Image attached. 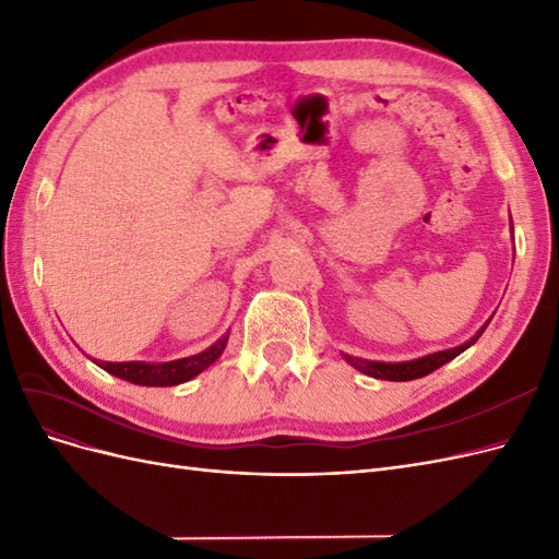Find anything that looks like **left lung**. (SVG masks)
<instances>
[{
    "mask_svg": "<svg viewBox=\"0 0 559 559\" xmlns=\"http://www.w3.org/2000/svg\"><path fill=\"white\" fill-rule=\"evenodd\" d=\"M489 324V321H487ZM487 324L471 337L468 343L460 345V347H452V349H443V352H433L427 354V357H419L413 361H399V364H389V361H368V359H359V357H349V354H343L345 361L349 366H354L357 370H361L364 376L370 378H378V380H392V382H408V380H417V378H425L429 373H433L436 368H441L443 364L452 361L454 357H460L464 349H468L473 343L478 341L483 335V331L487 329Z\"/></svg>",
    "mask_w": 559,
    "mask_h": 559,
    "instance_id": "8db88e82",
    "label": "left lung"
}]
</instances>
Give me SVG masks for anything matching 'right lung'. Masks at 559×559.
<instances>
[{
    "instance_id": "1",
    "label": "right lung",
    "mask_w": 559,
    "mask_h": 559,
    "mask_svg": "<svg viewBox=\"0 0 559 559\" xmlns=\"http://www.w3.org/2000/svg\"><path fill=\"white\" fill-rule=\"evenodd\" d=\"M228 335L218 337V341L207 347L205 352L193 354V357L186 359H175V361H165V364H146V361H123V364H109V361H95L99 368H105L107 373L128 380L132 384H142V386H173L181 384L186 380H191L200 376L202 370L212 366L222 352L226 349Z\"/></svg>"
}]
</instances>
